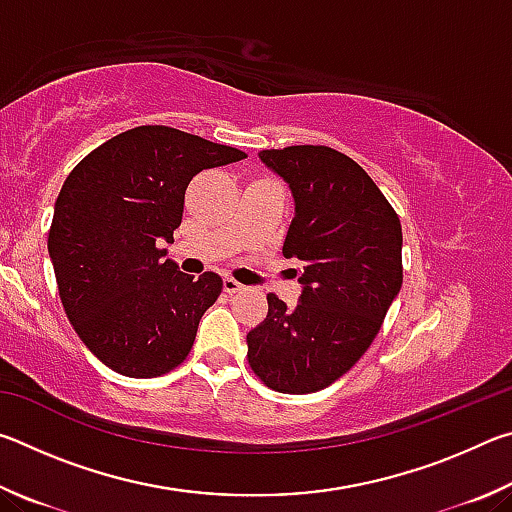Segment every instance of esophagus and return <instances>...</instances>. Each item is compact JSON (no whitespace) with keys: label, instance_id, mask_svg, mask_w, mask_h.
<instances>
[{"label":"esophagus","instance_id":"34e87169","mask_svg":"<svg viewBox=\"0 0 512 512\" xmlns=\"http://www.w3.org/2000/svg\"><path fill=\"white\" fill-rule=\"evenodd\" d=\"M244 289H246L244 284L237 282V280H232V277H225V280H223V291L230 293V296H232V293H239V291H244Z\"/></svg>","mask_w":512,"mask_h":512}]
</instances>
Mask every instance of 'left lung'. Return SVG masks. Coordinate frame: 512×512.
<instances>
[{"label": "left lung", "instance_id": "1", "mask_svg": "<svg viewBox=\"0 0 512 512\" xmlns=\"http://www.w3.org/2000/svg\"><path fill=\"white\" fill-rule=\"evenodd\" d=\"M289 185L293 221L282 253L298 259L302 293L246 336L248 363L268 388L305 395L334 384L370 348L402 289V225L372 178L329 146L259 151Z\"/></svg>", "mask_w": 512, "mask_h": 512}]
</instances>
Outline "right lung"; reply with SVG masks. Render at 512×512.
Returning <instances> with one entry per match:
<instances>
[{
	"instance_id": "add662e5",
	"label": "right lung",
	"mask_w": 512,
	"mask_h": 512,
	"mask_svg": "<svg viewBox=\"0 0 512 512\" xmlns=\"http://www.w3.org/2000/svg\"><path fill=\"white\" fill-rule=\"evenodd\" d=\"M244 158L176 128L137 126L67 176L47 241L58 293L79 339L119 375H164L192 350L223 280L180 273L162 244L183 221L189 180Z\"/></svg>"
}]
</instances>
